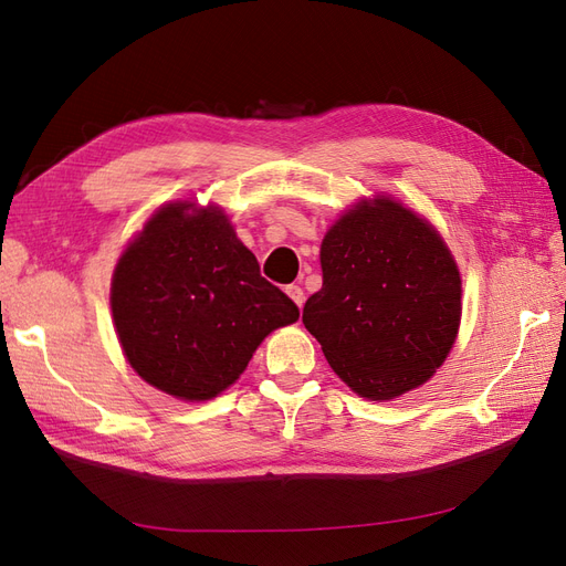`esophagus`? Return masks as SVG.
I'll return each mask as SVG.
<instances>
[{"label": "esophagus", "mask_w": 566, "mask_h": 566, "mask_svg": "<svg viewBox=\"0 0 566 566\" xmlns=\"http://www.w3.org/2000/svg\"><path fill=\"white\" fill-rule=\"evenodd\" d=\"M285 293H287V297L293 300V302L300 306V310H302V304H304V290H302L300 285H287Z\"/></svg>", "instance_id": "obj_1"}]
</instances>
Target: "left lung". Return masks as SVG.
I'll list each match as a JSON object with an SVG mask.
<instances>
[{"instance_id": "obj_1", "label": "left lung", "mask_w": 566, "mask_h": 566, "mask_svg": "<svg viewBox=\"0 0 566 566\" xmlns=\"http://www.w3.org/2000/svg\"><path fill=\"white\" fill-rule=\"evenodd\" d=\"M321 269L302 321L339 378L373 401L430 380L462 310L460 273L441 235L397 200H364L325 233Z\"/></svg>"}]
</instances>
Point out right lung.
I'll return each instance as SVG.
<instances>
[{
    "mask_svg": "<svg viewBox=\"0 0 566 566\" xmlns=\"http://www.w3.org/2000/svg\"><path fill=\"white\" fill-rule=\"evenodd\" d=\"M172 202L150 217L113 273V321L129 366L177 399L205 401L238 380L260 342L300 318L227 214Z\"/></svg>",
    "mask_w": 566,
    "mask_h": 566,
    "instance_id": "right-lung-1",
    "label": "right lung"
}]
</instances>
